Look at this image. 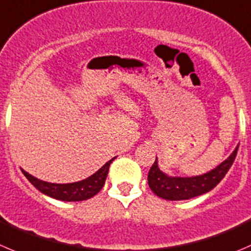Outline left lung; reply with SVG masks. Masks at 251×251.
Segmentation results:
<instances>
[{"mask_svg":"<svg viewBox=\"0 0 251 251\" xmlns=\"http://www.w3.org/2000/svg\"><path fill=\"white\" fill-rule=\"evenodd\" d=\"M238 147L234 152L221 163L217 168L203 175L191 177H173L160 172L158 168L157 158L148 172V185L151 190L159 198L170 201L189 200L195 196L208 193L226 176L237 157Z\"/></svg>","mask_w":251,"mask_h":251,"instance_id":"obj_1","label":"left lung"}]
</instances>
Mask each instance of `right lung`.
Returning a JSON list of instances; mask_svg holds the SVG:
<instances>
[{"label": "right lung", "instance_id": "add662e5", "mask_svg": "<svg viewBox=\"0 0 251 251\" xmlns=\"http://www.w3.org/2000/svg\"><path fill=\"white\" fill-rule=\"evenodd\" d=\"M114 159L115 158L105 163L92 176L81 180V181L72 182V184H52V182H46L36 179L33 175L24 172L23 169H22V173L40 193L45 194L50 198L61 201H83L93 198L101 190V187L105 184L106 176H108L109 167Z\"/></svg>", "mask_w": 251, "mask_h": 251}]
</instances>
